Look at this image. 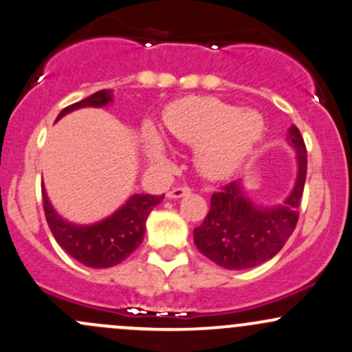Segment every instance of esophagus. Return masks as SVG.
Segmentation results:
<instances>
[{
    "label": "esophagus",
    "instance_id": "34e87169",
    "mask_svg": "<svg viewBox=\"0 0 352 352\" xmlns=\"http://www.w3.org/2000/svg\"><path fill=\"white\" fill-rule=\"evenodd\" d=\"M190 192H192L190 187H175V188H172L168 194H166V197H168V199H180V197H184V195H188Z\"/></svg>",
    "mask_w": 352,
    "mask_h": 352
}]
</instances>
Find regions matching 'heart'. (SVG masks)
<instances>
[{
    "label": "heart",
    "instance_id": "heart-1",
    "mask_svg": "<svg viewBox=\"0 0 352 352\" xmlns=\"http://www.w3.org/2000/svg\"><path fill=\"white\" fill-rule=\"evenodd\" d=\"M165 126L180 143L197 148L195 165L207 179L234 175L261 142L265 118L254 109H239L212 98H190L170 106ZM143 148L151 162H164L166 148L162 136L148 128Z\"/></svg>",
    "mask_w": 352,
    "mask_h": 352
}]
</instances>
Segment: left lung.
<instances>
[{
  "label": "left lung",
  "mask_w": 352,
  "mask_h": 352,
  "mask_svg": "<svg viewBox=\"0 0 352 352\" xmlns=\"http://www.w3.org/2000/svg\"><path fill=\"white\" fill-rule=\"evenodd\" d=\"M297 151V180L282 204L261 206L234 180L210 197L204 223L194 229V243L204 256L226 270H248L272 260L285 246L298 221L307 177V150L297 126L288 129Z\"/></svg>",
  "instance_id": "1"
}]
</instances>
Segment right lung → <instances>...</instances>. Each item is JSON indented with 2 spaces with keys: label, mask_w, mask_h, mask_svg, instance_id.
<instances>
[{
  "label": "right lung",
  "mask_w": 352,
  "mask_h": 352,
  "mask_svg": "<svg viewBox=\"0 0 352 352\" xmlns=\"http://www.w3.org/2000/svg\"><path fill=\"white\" fill-rule=\"evenodd\" d=\"M113 102V91L102 89L82 101L60 111L58 121L65 114L82 108H106ZM43 210L55 241L74 260L91 268H109L124 261L145 236L148 214L164 201L165 195L133 194L120 209L94 224H76L64 219L52 206L45 187L42 186Z\"/></svg>",
  "instance_id": "add662e5"
}]
</instances>
